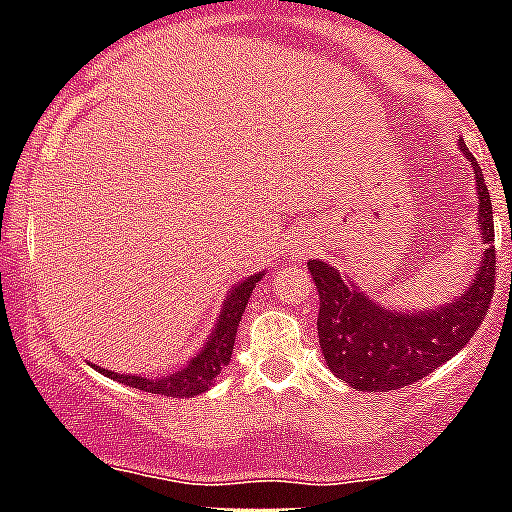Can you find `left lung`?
Here are the masks:
<instances>
[{
  "mask_svg": "<svg viewBox=\"0 0 512 512\" xmlns=\"http://www.w3.org/2000/svg\"><path fill=\"white\" fill-rule=\"evenodd\" d=\"M461 150L474 166L484 242L476 278L461 296L437 309L403 312L369 299L359 286L343 281L333 265L322 260L307 263L320 294L317 336L322 356L330 372H336L351 388L388 393L414 385L432 369L453 359L474 338L487 315L495 294L497 270L492 197L476 158L468 156L466 145H461Z\"/></svg>",
  "mask_w": 512,
  "mask_h": 512,
  "instance_id": "8db88e82",
  "label": "left lung"
}]
</instances>
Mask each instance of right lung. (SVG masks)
<instances>
[{"label": "right lung", "instance_id": "obj_1", "mask_svg": "<svg viewBox=\"0 0 512 512\" xmlns=\"http://www.w3.org/2000/svg\"><path fill=\"white\" fill-rule=\"evenodd\" d=\"M263 278V273H255V276L244 278L229 291V296L223 299L221 317H218L216 328L210 333L208 343L203 346L200 354H195L190 359L187 367H182L174 375L166 377H140V375H119V372H111V369L96 367L98 372H103L111 380H119L130 388L145 390V393H158L166 395V398H195V395L205 393V390L213 385L221 369L231 362V351H234V338H236V325L242 320L244 307H247L252 289L257 286V281Z\"/></svg>", "mask_w": 512, "mask_h": 512}]
</instances>
